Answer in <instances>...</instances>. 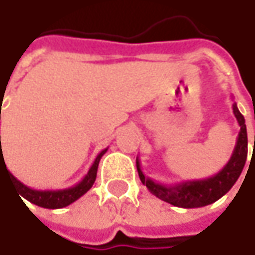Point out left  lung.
I'll return each mask as SVG.
<instances>
[{
    "instance_id": "left-lung-1",
    "label": "left lung",
    "mask_w": 255,
    "mask_h": 255,
    "mask_svg": "<svg viewBox=\"0 0 255 255\" xmlns=\"http://www.w3.org/2000/svg\"><path fill=\"white\" fill-rule=\"evenodd\" d=\"M232 110L241 129L237 137L234 152L231 155L227 165L219 173L208 178H202V180L181 181L177 184H162L143 174L140 168V162L136 158L137 174H139L142 184L146 186L148 190L158 199L173 206L184 208V209L208 206L210 203H215L216 200H219L224 194H227L243 173L247 161V154H248L246 119L240 113L237 103L232 104Z\"/></svg>"
}]
</instances>
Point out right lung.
<instances>
[{
	"label": "right lung",
	"mask_w": 255,
	"mask_h": 255,
	"mask_svg": "<svg viewBox=\"0 0 255 255\" xmlns=\"http://www.w3.org/2000/svg\"><path fill=\"white\" fill-rule=\"evenodd\" d=\"M0 119H1V110H0ZM0 148H1V136H0ZM107 148L103 149L100 154L96 156L93 165L90 167L88 173L85 174V177L82 178L81 181L72 187H68V189H59V190H34V189H30L28 186L23 184L20 180H17L12 174L8 173L9 178L12 180V183L15 184L17 190L20 193L21 197H24L26 200H28L30 203L33 205H37L40 208H46V209H61L65 208L71 203H74L75 200H78L81 196H84L87 191L90 190L96 181V177H97V168H99V162H100L101 156L106 154ZM1 165H5L4 162V156H2V149H1L0 154V170Z\"/></svg>",
	"instance_id": "obj_1"
}]
</instances>
